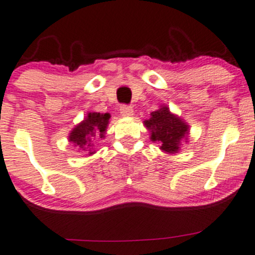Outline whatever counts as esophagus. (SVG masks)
<instances>
[{"mask_svg": "<svg viewBox=\"0 0 255 255\" xmlns=\"http://www.w3.org/2000/svg\"><path fill=\"white\" fill-rule=\"evenodd\" d=\"M120 113H121L122 116H132L133 108L130 105H121V108H120Z\"/></svg>", "mask_w": 255, "mask_h": 255, "instance_id": "esophagus-1", "label": "esophagus"}]
</instances>
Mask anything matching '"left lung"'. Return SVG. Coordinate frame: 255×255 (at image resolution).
<instances>
[{
    "mask_svg": "<svg viewBox=\"0 0 255 255\" xmlns=\"http://www.w3.org/2000/svg\"><path fill=\"white\" fill-rule=\"evenodd\" d=\"M151 130V139L161 142V149L169 153L179 150L181 139L187 133V125L177 116L169 113L167 106L151 114V119L144 122Z\"/></svg>",
    "mask_w": 255,
    "mask_h": 255,
    "instance_id": "obj_1",
    "label": "left lung"
}]
</instances>
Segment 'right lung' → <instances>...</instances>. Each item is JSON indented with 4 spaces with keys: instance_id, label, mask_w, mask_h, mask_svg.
Masks as SVG:
<instances>
[{
    "instance_id": "right-lung-1",
    "label": "right lung",
    "mask_w": 255,
    "mask_h": 255,
    "mask_svg": "<svg viewBox=\"0 0 255 255\" xmlns=\"http://www.w3.org/2000/svg\"><path fill=\"white\" fill-rule=\"evenodd\" d=\"M110 115L100 113H89L83 122L74 128L70 133V141L81 149H88L93 145V140L98 136L103 138L106 130ZM92 153V152H91Z\"/></svg>"
}]
</instances>
